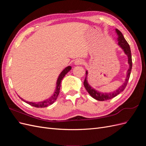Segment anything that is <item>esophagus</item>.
<instances>
[{
  "label": "esophagus",
  "mask_w": 146,
  "mask_h": 146,
  "mask_svg": "<svg viewBox=\"0 0 146 146\" xmlns=\"http://www.w3.org/2000/svg\"><path fill=\"white\" fill-rule=\"evenodd\" d=\"M83 61L82 59H77L76 61H75L74 64L76 65H80L83 64Z\"/></svg>",
  "instance_id": "1"
}]
</instances>
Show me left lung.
<instances>
[{"mask_svg":"<svg viewBox=\"0 0 146 146\" xmlns=\"http://www.w3.org/2000/svg\"><path fill=\"white\" fill-rule=\"evenodd\" d=\"M116 33L117 35V41L118 46L120 47L123 50V52L125 53V54L128 57V64H129V68L127 70V76L125 77V80L124 82L123 83L122 85L119 87L116 90H114L113 91L110 92H102L99 91L98 90H95L94 88L91 87L88 82V70H86V77L85 79L84 80L83 85L85 86V89L88 91V93L90 94V96L95 99L99 101H104V100H107L111 99L114 97H116L117 95H118L119 93H121L122 92L125 88L128 81L129 80L130 76V72L132 68V60H131V50H130V47L129 44L125 40V39L123 37L122 33L117 30V29H115Z\"/></svg>","mask_w":146,"mask_h":146,"instance_id":"8db88e82","label":"left lung"}]
</instances>
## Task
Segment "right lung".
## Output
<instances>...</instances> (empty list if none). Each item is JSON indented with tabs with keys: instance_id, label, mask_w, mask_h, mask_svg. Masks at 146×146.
<instances>
[{
	"instance_id": "obj_1",
	"label": "right lung",
	"mask_w": 146,
	"mask_h": 146,
	"mask_svg": "<svg viewBox=\"0 0 146 146\" xmlns=\"http://www.w3.org/2000/svg\"><path fill=\"white\" fill-rule=\"evenodd\" d=\"M72 68L71 66H68V67L65 68L63 70L62 72H61L59 76L58 77V79H57L56 80V88H55V91L54 92V94H52V96L51 97H50L49 98L46 99L43 101L41 102H28L27 100H25L24 99H23V98H20V99L23 100L25 102H26L27 104L33 106V107H37V108H44V107H46L47 106L50 105L51 104H52L56 100L57 98H58V96L60 93V86H61V81L63 80V77L66 76V74H67L69 71H70V70H71Z\"/></svg>"
}]
</instances>
